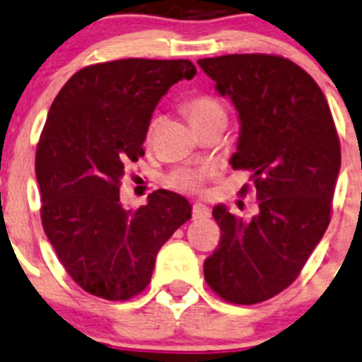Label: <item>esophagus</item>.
<instances>
[{
  "label": "esophagus",
  "mask_w": 362,
  "mask_h": 362,
  "mask_svg": "<svg viewBox=\"0 0 362 362\" xmlns=\"http://www.w3.org/2000/svg\"><path fill=\"white\" fill-rule=\"evenodd\" d=\"M210 217V208L204 206L203 203L192 204V218H208Z\"/></svg>",
  "instance_id": "esophagus-1"
}]
</instances>
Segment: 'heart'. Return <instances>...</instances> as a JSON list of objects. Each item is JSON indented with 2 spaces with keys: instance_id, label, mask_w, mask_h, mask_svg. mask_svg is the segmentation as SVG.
Segmentation results:
<instances>
[{
  "instance_id": "b5f03b06",
  "label": "heart",
  "mask_w": 362,
  "mask_h": 362,
  "mask_svg": "<svg viewBox=\"0 0 362 362\" xmlns=\"http://www.w3.org/2000/svg\"><path fill=\"white\" fill-rule=\"evenodd\" d=\"M184 112L187 113V117L192 120L194 126H202V124L208 122L211 119H217V117H224L226 119V110L221 101L215 96H211V94L204 93L189 96L184 101ZM156 126H158V117H152L147 126V138H151L154 134ZM208 175H210V168L180 166L175 168L173 171H170L166 175L164 184L168 187L175 189V191L198 192L203 187V182Z\"/></svg>"
}]
</instances>
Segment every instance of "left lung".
Instances as JSON below:
<instances>
[{
	"label": "left lung",
	"instance_id": "8db88e82",
	"mask_svg": "<svg viewBox=\"0 0 362 362\" xmlns=\"http://www.w3.org/2000/svg\"><path fill=\"white\" fill-rule=\"evenodd\" d=\"M198 64L240 113L231 166L250 171L259 202L249 222L214 208L222 233L204 259V280L224 301L255 305L298 279L329 226L341 164L338 131L320 87L287 57L228 54ZM249 191L245 184L238 194Z\"/></svg>",
	"mask_w": 362,
	"mask_h": 362
}]
</instances>
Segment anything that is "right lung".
<instances>
[{
  "label": "right lung",
  "instance_id": "obj_1",
  "mask_svg": "<svg viewBox=\"0 0 362 362\" xmlns=\"http://www.w3.org/2000/svg\"><path fill=\"white\" fill-rule=\"evenodd\" d=\"M187 59L108 61L75 73L59 90L36 145L42 224L61 264L86 293L127 301L151 284L156 255L191 217L180 194L159 189L124 210L120 184L144 152L156 105Z\"/></svg>",
  "mask_w": 362,
  "mask_h": 362
}]
</instances>
